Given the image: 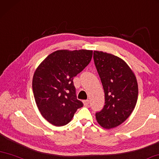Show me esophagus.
<instances>
[{"label":"esophagus","mask_w":159,"mask_h":159,"mask_svg":"<svg viewBox=\"0 0 159 159\" xmlns=\"http://www.w3.org/2000/svg\"><path fill=\"white\" fill-rule=\"evenodd\" d=\"M83 103H84V105H85V106H87V105L89 104V100H83Z\"/></svg>","instance_id":"34e87169"}]
</instances>
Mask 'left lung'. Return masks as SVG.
<instances>
[{"mask_svg": "<svg viewBox=\"0 0 159 159\" xmlns=\"http://www.w3.org/2000/svg\"><path fill=\"white\" fill-rule=\"evenodd\" d=\"M93 59L105 93V105L95 114L99 125L111 129L129 117L137 104L138 85L135 75L122 59L94 51Z\"/></svg>", "mask_w": 159, "mask_h": 159, "instance_id": "8db88e82", "label": "left lung"}]
</instances>
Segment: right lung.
Segmentation results:
<instances>
[{
    "label": "right lung",
    "mask_w": 159,
    "mask_h": 159,
    "mask_svg": "<svg viewBox=\"0 0 159 159\" xmlns=\"http://www.w3.org/2000/svg\"><path fill=\"white\" fill-rule=\"evenodd\" d=\"M91 50H58L49 54L35 70L32 90L37 107L54 126L67 125L83 102L77 99L74 78L86 67Z\"/></svg>",
    "instance_id": "obj_1"
}]
</instances>
